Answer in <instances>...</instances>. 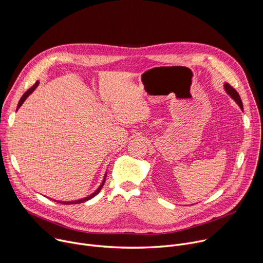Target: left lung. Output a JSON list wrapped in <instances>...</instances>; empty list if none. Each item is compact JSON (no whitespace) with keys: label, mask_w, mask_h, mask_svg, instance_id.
<instances>
[{"label":"left lung","mask_w":263,"mask_h":263,"mask_svg":"<svg viewBox=\"0 0 263 263\" xmlns=\"http://www.w3.org/2000/svg\"><path fill=\"white\" fill-rule=\"evenodd\" d=\"M223 87H224V90H226V92L236 102V104L241 108V110H243V107H242V102H241V99L239 97V95L237 93V91L232 87L230 86L228 83H224L223 84Z\"/></svg>","instance_id":"1"}]
</instances>
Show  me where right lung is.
<instances>
[{
    "label": "right lung",
    "instance_id": "add662e5",
    "mask_svg": "<svg viewBox=\"0 0 263 263\" xmlns=\"http://www.w3.org/2000/svg\"><path fill=\"white\" fill-rule=\"evenodd\" d=\"M40 85V82L37 81L30 89H28L24 95H23V97L21 98V100H20V102H18V104H17V108H16V110H18V108L23 105V103L26 101V99L35 90V88ZM106 175H107V173H105V176H104V179H103V181H102V183H101V185L98 187V190L96 191V192H93L91 195H89L88 197H85V198H83V199H80V200H76V201H57V200H55V202H58V203H61V204H80V203H84V202H86V201H88V200H90V199H92L93 197H96L100 192H101V190H102V187H103V185H104V183H105V180H106Z\"/></svg>",
    "mask_w": 263,
    "mask_h": 263
}]
</instances>
